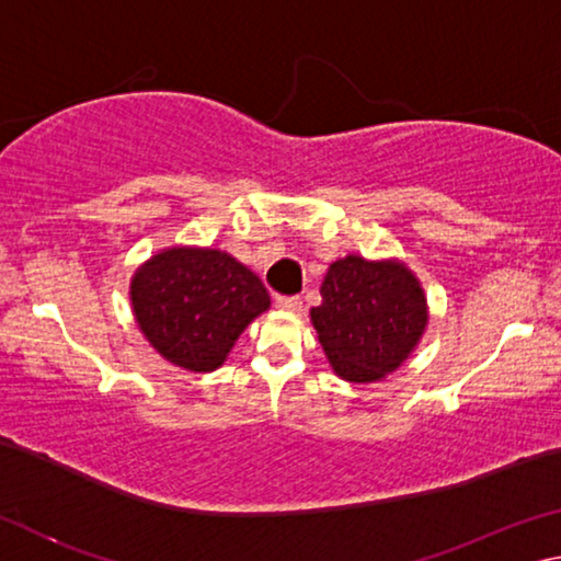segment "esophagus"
<instances>
[{
	"instance_id": "1",
	"label": "esophagus",
	"mask_w": 561,
	"mask_h": 561,
	"mask_svg": "<svg viewBox=\"0 0 561 561\" xmlns=\"http://www.w3.org/2000/svg\"><path fill=\"white\" fill-rule=\"evenodd\" d=\"M274 304H277V309H282V311H299L301 309L299 297H277L274 299Z\"/></svg>"
}]
</instances>
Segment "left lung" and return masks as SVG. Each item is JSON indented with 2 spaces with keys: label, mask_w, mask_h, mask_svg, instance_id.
<instances>
[{
  "label": "left lung",
  "mask_w": 561,
  "mask_h": 561,
  "mask_svg": "<svg viewBox=\"0 0 561 561\" xmlns=\"http://www.w3.org/2000/svg\"><path fill=\"white\" fill-rule=\"evenodd\" d=\"M319 291L311 324L334 374L348 383H376L398 371L431 319L421 279L396 257H339Z\"/></svg>",
  "instance_id": "8db88e82"
}]
</instances>
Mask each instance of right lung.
Instances as JSON below:
<instances>
[{"mask_svg":"<svg viewBox=\"0 0 561 561\" xmlns=\"http://www.w3.org/2000/svg\"><path fill=\"white\" fill-rule=\"evenodd\" d=\"M140 334L178 368H220L242 331L272 299L262 279L217 247L175 244L156 252L130 277Z\"/></svg>","mask_w":561,"mask_h":561,"instance_id":"1","label":"right lung"}]
</instances>
